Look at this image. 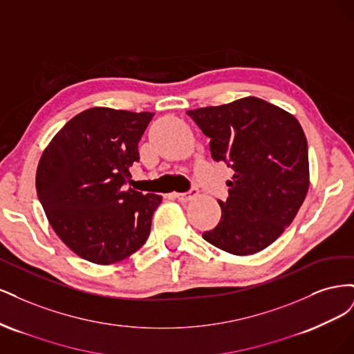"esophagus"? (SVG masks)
Returning <instances> with one entry per match:
<instances>
[{"label": "esophagus", "mask_w": 354, "mask_h": 354, "mask_svg": "<svg viewBox=\"0 0 354 354\" xmlns=\"http://www.w3.org/2000/svg\"><path fill=\"white\" fill-rule=\"evenodd\" d=\"M198 195V189L196 187H192L186 194H174V198H177L180 202H189L194 199Z\"/></svg>", "instance_id": "obj_1"}]
</instances>
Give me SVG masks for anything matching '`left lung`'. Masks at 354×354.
Here are the masks:
<instances>
[{
    "label": "left lung",
    "mask_w": 354,
    "mask_h": 354,
    "mask_svg": "<svg viewBox=\"0 0 354 354\" xmlns=\"http://www.w3.org/2000/svg\"><path fill=\"white\" fill-rule=\"evenodd\" d=\"M211 138L214 160L234 174L221 220L202 236L217 248L251 255L267 248L292 223L308 190V152L301 125L277 106L245 97L187 111Z\"/></svg>",
    "instance_id": "left-lung-1"
}]
</instances>
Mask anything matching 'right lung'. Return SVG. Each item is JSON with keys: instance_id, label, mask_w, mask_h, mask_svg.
Wrapping results in <instances>:
<instances>
[{"instance_id": "obj_1", "label": "right lung", "mask_w": 354, "mask_h": 354, "mask_svg": "<svg viewBox=\"0 0 354 354\" xmlns=\"http://www.w3.org/2000/svg\"><path fill=\"white\" fill-rule=\"evenodd\" d=\"M152 112L87 109L62 128L37 169V194L53 230L95 264L130 257L147 241L155 194L125 189Z\"/></svg>"}]
</instances>
